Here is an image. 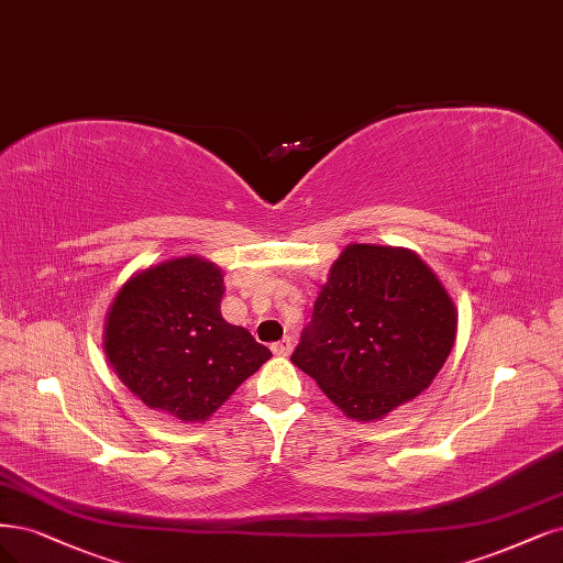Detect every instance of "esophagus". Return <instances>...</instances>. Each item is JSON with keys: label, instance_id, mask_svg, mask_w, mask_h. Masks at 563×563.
Wrapping results in <instances>:
<instances>
[{"label": "esophagus", "instance_id": "1", "mask_svg": "<svg viewBox=\"0 0 563 563\" xmlns=\"http://www.w3.org/2000/svg\"><path fill=\"white\" fill-rule=\"evenodd\" d=\"M269 349H273L275 356H288L290 354V338H282L279 342H275Z\"/></svg>", "mask_w": 563, "mask_h": 563}]
</instances>
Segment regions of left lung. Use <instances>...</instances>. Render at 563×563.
Returning a JSON list of instances; mask_svg holds the SVG:
<instances>
[{
    "label": "left lung",
    "instance_id": "8db88e82",
    "mask_svg": "<svg viewBox=\"0 0 563 563\" xmlns=\"http://www.w3.org/2000/svg\"><path fill=\"white\" fill-rule=\"evenodd\" d=\"M456 338V307L410 249L349 244L294 361L340 410L375 421L429 389Z\"/></svg>",
    "mask_w": 563,
    "mask_h": 563
}]
</instances>
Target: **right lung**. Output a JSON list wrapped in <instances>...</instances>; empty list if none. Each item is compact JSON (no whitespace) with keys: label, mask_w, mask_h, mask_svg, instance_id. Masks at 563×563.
Returning a JSON list of instances; mask_svg holds the SVG:
<instances>
[{"label":"right lung","mask_w":563,"mask_h":563,"mask_svg":"<svg viewBox=\"0 0 563 563\" xmlns=\"http://www.w3.org/2000/svg\"><path fill=\"white\" fill-rule=\"evenodd\" d=\"M221 267L169 258L132 275L104 323L113 373L151 410L207 421L273 356L246 328L221 317Z\"/></svg>","instance_id":"right-lung-1"}]
</instances>
